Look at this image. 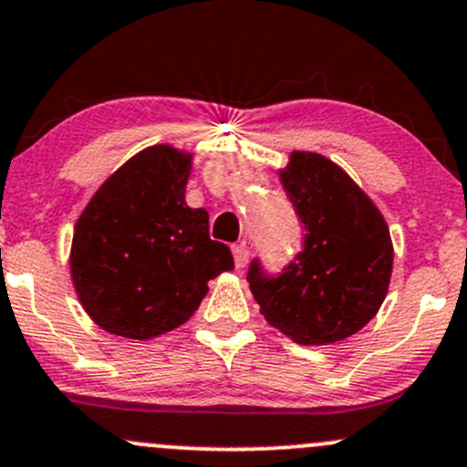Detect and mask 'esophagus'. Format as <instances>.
Segmentation results:
<instances>
[{
    "mask_svg": "<svg viewBox=\"0 0 467 467\" xmlns=\"http://www.w3.org/2000/svg\"><path fill=\"white\" fill-rule=\"evenodd\" d=\"M233 259H234V266H237V268L246 266V262H248L246 246H242V244H234V246H233Z\"/></svg>",
    "mask_w": 467,
    "mask_h": 467,
    "instance_id": "esophagus-1",
    "label": "esophagus"
}]
</instances>
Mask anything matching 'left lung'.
I'll use <instances>...</instances> for the list:
<instances>
[{
  "label": "left lung",
  "mask_w": 467,
  "mask_h": 467,
  "mask_svg": "<svg viewBox=\"0 0 467 467\" xmlns=\"http://www.w3.org/2000/svg\"><path fill=\"white\" fill-rule=\"evenodd\" d=\"M279 181L306 228L279 277L250 264L259 313L297 345H333L360 331L389 291L394 244L369 194L317 151L293 150Z\"/></svg>",
  "instance_id": "8db88e82"
}]
</instances>
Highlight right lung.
<instances>
[{"label": "right lung", "instance_id": "1", "mask_svg": "<svg viewBox=\"0 0 467 467\" xmlns=\"http://www.w3.org/2000/svg\"><path fill=\"white\" fill-rule=\"evenodd\" d=\"M192 151L161 143L118 168L73 228L71 282L102 331L151 340L194 316L208 282L233 271L208 213L185 203Z\"/></svg>", "mask_w": 467, "mask_h": 467}]
</instances>
